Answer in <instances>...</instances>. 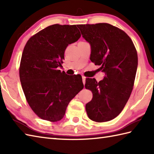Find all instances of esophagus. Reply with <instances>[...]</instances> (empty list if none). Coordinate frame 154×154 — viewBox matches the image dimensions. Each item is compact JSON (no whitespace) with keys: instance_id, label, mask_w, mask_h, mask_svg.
<instances>
[{"instance_id":"34e87169","label":"esophagus","mask_w":154,"mask_h":154,"mask_svg":"<svg viewBox=\"0 0 154 154\" xmlns=\"http://www.w3.org/2000/svg\"><path fill=\"white\" fill-rule=\"evenodd\" d=\"M82 79H83V83L85 85V77L83 76V75H82Z\"/></svg>"}]
</instances>
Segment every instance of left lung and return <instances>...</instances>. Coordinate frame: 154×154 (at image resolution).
Instances as JSON below:
<instances>
[{
  "label": "left lung",
  "mask_w": 154,
  "mask_h": 154,
  "mask_svg": "<svg viewBox=\"0 0 154 154\" xmlns=\"http://www.w3.org/2000/svg\"><path fill=\"white\" fill-rule=\"evenodd\" d=\"M77 27L91 45V61L105 73L99 82L94 78L86 79L85 87L93 93L86 112L94 122H107L122 112L131 94L138 67L137 51L126 32L111 24Z\"/></svg>",
  "instance_id": "obj_1"
}]
</instances>
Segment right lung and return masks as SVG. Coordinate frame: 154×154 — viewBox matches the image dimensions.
<instances>
[{"instance_id":"right-lung-1","label":"right lung","mask_w":154,"mask_h":154,"mask_svg":"<svg viewBox=\"0 0 154 154\" xmlns=\"http://www.w3.org/2000/svg\"><path fill=\"white\" fill-rule=\"evenodd\" d=\"M81 37L76 25L54 24L29 39L22 52L20 79L27 102L40 119L57 122L68 104L83 89L80 75L57 69L65 49Z\"/></svg>"}]
</instances>
